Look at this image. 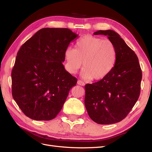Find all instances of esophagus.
Returning a JSON list of instances; mask_svg holds the SVG:
<instances>
[{"instance_id":"1","label":"esophagus","mask_w":152,"mask_h":152,"mask_svg":"<svg viewBox=\"0 0 152 152\" xmlns=\"http://www.w3.org/2000/svg\"><path fill=\"white\" fill-rule=\"evenodd\" d=\"M77 84H78V85H80V86H85L84 82L80 80L77 81Z\"/></svg>"}]
</instances>
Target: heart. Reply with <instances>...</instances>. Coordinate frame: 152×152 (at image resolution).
<instances>
[{
  "label": "heart",
  "instance_id": "heart-1",
  "mask_svg": "<svg viewBox=\"0 0 152 152\" xmlns=\"http://www.w3.org/2000/svg\"><path fill=\"white\" fill-rule=\"evenodd\" d=\"M64 57L65 67L69 73H75L83 61L82 77L98 80L107 77L112 71L116 63L117 52L111 40L87 35L77 41L75 49L68 48Z\"/></svg>",
  "mask_w": 152,
  "mask_h": 152
}]
</instances>
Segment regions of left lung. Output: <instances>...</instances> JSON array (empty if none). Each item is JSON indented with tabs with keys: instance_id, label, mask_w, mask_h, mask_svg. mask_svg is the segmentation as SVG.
Masks as SVG:
<instances>
[{
	"instance_id": "1",
	"label": "left lung",
	"mask_w": 152,
	"mask_h": 152,
	"mask_svg": "<svg viewBox=\"0 0 152 152\" xmlns=\"http://www.w3.org/2000/svg\"><path fill=\"white\" fill-rule=\"evenodd\" d=\"M108 36L117 52L115 65L102 80L85 86V106L89 117L99 124L121 122L139 98L142 72L138 58L117 32L99 30Z\"/></svg>"
}]
</instances>
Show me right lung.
Here are the masks:
<instances>
[{
    "instance_id": "1",
    "label": "right lung",
    "mask_w": 152,
    "mask_h": 152,
    "mask_svg": "<svg viewBox=\"0 0 152 152\" xmlns=\"http://www.w3.org/2000/svg\"><path fill=\"white\" fill-rule=\"evenodd\" d=\"M78 35L68 28L40 29L21 45L11 73L12 95L26 116L50 121L61 111L77 79L63 65Z\"/></svg>"
}]
</instances>
